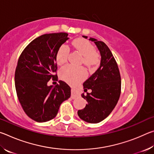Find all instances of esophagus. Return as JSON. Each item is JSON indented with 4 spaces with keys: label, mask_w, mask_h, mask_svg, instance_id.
Here are the masks:
<instances>
[{
    "label": "esophagus",
    "mask_w": 154,
    "mask_h": 154,
    "mask_svg": "<svg viewBox=\"0 0 154 154\" xmlns=\"http://www.w3.org/2000/svg\"><path fill=\"white\" fill-rule=\"evenodd\" d=\"M79 92H78V91L75 90L74 89L71 90V98L72 99L76 98L77 97H79Z\"/></svg>",
    "instance_id": "34e87169"
}]
</instances>
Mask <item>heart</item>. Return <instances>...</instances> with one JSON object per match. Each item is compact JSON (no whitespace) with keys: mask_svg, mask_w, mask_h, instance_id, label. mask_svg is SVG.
<instances>
[{"mask_svg":"<svg viewBox=\"0 0 154 154\" xmlns=\"http://www.w3.org/2000/svg\"><path fill=\"white\" fill-rule=\"evenodd\" d=\"M72 46L81 55L83 56L82 62L89 69H92L99 62V56L94 51V47L89 41L83 38H77L72 43ZM69 49L66 45L60 47L56 54V62L59 65L67 61ZM60 77L65 82L75 84L81 82L86 77V71L82 66L76 67L66 64L60 70Z\"/></svg>","mask_w":154,"mask_h":154,"instance_id":"heart-1","label":"heart"}]
</instances>
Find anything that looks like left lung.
<instances>
[{
    "label": "left lung",
    "instance_id": "obj_1",
    "mask_svg": "<svg viewBox=\"0 0 154 154\" xmlns=\"http://www.w3.org/2000/svg\"><path fill=\"white\" fill-rule=\"evenodd\" d=\"M85 38L86 36H83ZM100 51V64L94 73L83 83L84 92L82 94L88 102L85 108L77 112L83 121L91 124L99 123L113 110L121 94V77L118 64L108 46L103 41L90 38Z\"/></svg>",
    "mask_w": 154,
    "mask_h": 154
}]
</instances>
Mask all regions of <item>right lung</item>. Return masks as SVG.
Segmentation results:
<instances>
[{
	"label": "right lung",
	"mask_w": 154,
	"mask_h": 154,
	"mask_svg": "<svg viewBox=\"0 0 154 154\" xmlns=\"http://www.w3.org/2000/svg\"><path fill=\"white\" fill-rule=\"evenodd\" d=\"M66 32L45 34L26 46L18 60L15 85L26 114L37 122H45L56 116L62 102L71 96V88L59 81L55 86L48 85L58 79L56 54L69 39Z\"/></svg>",
	"instance_id": "right-lung-1"
}]
</instances>
